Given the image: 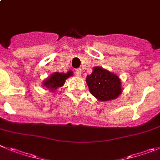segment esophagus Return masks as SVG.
<instances>
[{"instance_id": "1", "label": "esophagus", "mask_w": 160, "mask_h": 160, "mask_svg": "<svg viewBox=\"0 0 160 160\" xmlns=\"http://www.w3.org/2000/svg\"><path fill=\"white\" fill-rule=\"evenodd\" d=\"M75 74L76 75L78 76V77H80L82 74V71H81V69H77V70H75Z\"/></svg>"}]
</instances>
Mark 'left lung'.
Returning <instances> with one entry per match:
<instances>
[{
  "mask_svg": "<svg viewBox=\"0 0 160 160\" xmlns=\"http://www.w3.org/2000/svg\"><path fill=\"white\" fill-rule=\"evenodd\" d=\"M90 93L99 101L107 102L117 98L122 93L121 80L116 74L101 67H94L86 77Z\"/></svg>",
  "mask_w": 160,
  "mask_h": 160,
  "instance_id": "left-lung-1",
  "label": "left lung"
}]
</instances>
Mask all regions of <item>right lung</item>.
<instances>
[{
    "instance_id": "add662e5",
    "label": "right lung",
    "mask_w": 160,
    "mask_h": 160,
    "mask_svg": "<svg viewBox=\"0 0 160 160\" xmlns=\"http://www.w3.org/2000/svg\"><path fill=\"white\" fill-rule=\"evenodd\" d=\"M70 76H73L72 70H68L67 73H52L43 82L42 86L45 88V90H50V92L54 93L58 90V88L63 86L66 80Z\"/></svg>"
}]
</instances>
